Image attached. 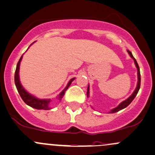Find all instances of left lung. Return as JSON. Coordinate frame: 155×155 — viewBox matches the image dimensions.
Instances as JSON below:
<instances>
[{
	"label": "left lung",
	"mask_w": 155,
	"mask_h": 155,
	"mask_svg": "<svg viewBox=\"0 0 155 155\" xmlns=\"http://www.w3.org/2000/svg\"><path fill=\"white\" fill-rule=\"evenodd\" d=\"M127 52L128 53V54H129V56L131 57V58H133L134 61V64H135V66H136L137 69V87L136 88H135L134 91L133 92V94H131V96H130L129 97H128V99H126L125 100L123 101V102H122L120 104V105H118V106L114 107V108L111 109V110L109 111V113L110 114H113V113H116V112H118L119 110H122V109L125 108V107H126L128 106V105H129L130 103H131V102L133 101V99L135 98V97L137 96V94L138 91L140 90V68H139V65H138L136 59H135L134 58L132 53H131V52L129 51V50H127ZM89 91H90V87H89V84H88V87H87V97H89V94H90V92H89Z\"/></svg>",
	"instance_id": "obj_1"
}]
</instances>
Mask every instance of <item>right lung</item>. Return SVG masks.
I'll use <instances>...</instances> for the list:
<instances>
[{
	"mask_svg": "<svg viewBox=\"0 0 155 155\" xmlns=\"http://www.w3.org/2000/svg\"><path fill=\"white\" fill-rule=\"evenodd\" d=\"M33 44V43H32ZM30 48V47H29ZM22 57L20 58L17 64V67H16L15 73V84L16 88H17L19 94H20L21 97L23 99L24 102H25L27 105H28L29 106L33 107V108L38 109V110H50L51 107L50 106V102H51L52 99H38L37 97H34L32 94H30V93L27 92L25 89L24 88V87L22 86L21 83L20 82V78H19V68H20V64L21 61L22 60ZM75 79V78H73L71 80L69 81L67 84V86L65 87V88L58 95V97H56V99L58 100L61 101V99L64 97L65 91L68 90V88L69 87V86L71 85V84Z\"/></svg>",
	"mask_w": 155,
	"mask_h": 155,
	"instance_id": "obj_1",
	"label": "right lung"
}]
</instances>
